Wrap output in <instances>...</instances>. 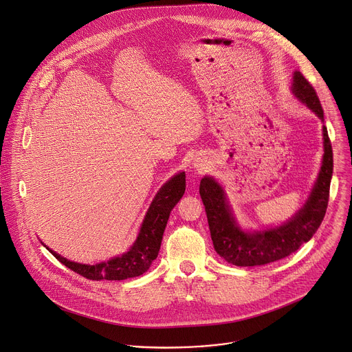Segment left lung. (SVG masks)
Listing matches in <instances>:
<instances>
[{
  "mask_svg": "<svg viewBox=\"0 0 352 352\" xmlns=\"http://www.w3.org/2000/svg\"><path fill=\"white\" fill-rule=\"evenodd\" d=\"M293 91L323 120V109L316 91L301 72H294ZM323 143L322 168L307 204L293 219L274 229L243 232L234 222L222 187L212 177L201 179L199 195L205 205L210 239L215 251L225 261L236 266L266 265L289 256L312 239L326 214L333 175V150L326 126H323Z\"/></svg>",
  "mask_w": 352,
  "mask_h": 352,
  "instance_id": "8db88e82",
  "label": "left lung"
}]
</instances>
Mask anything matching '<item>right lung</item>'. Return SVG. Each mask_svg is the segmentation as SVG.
I'll list each match as a JSON object with an SVG mask.
<instances>
[{"mask_svg":"<svg viewBox=\"0 0 352 352\" xmlns=\"http://www.w3.org/2000/svg\"><path fill=\"white\" fill-rule=\"evenodd\" d=\"M184 191V172L176 175L162 186L148 209L137 240L122 256H116L108 262H101L97 265H82L67 261L50 248L48 250L60 263L89 280H124L129 277L142 276L148 270L153 261L158 256L170 210L183 197Z\"/></svg>","mask_w":352,"mask_h":352,"instance_id":"obj_1","label":"right lung"}]
</instances>
